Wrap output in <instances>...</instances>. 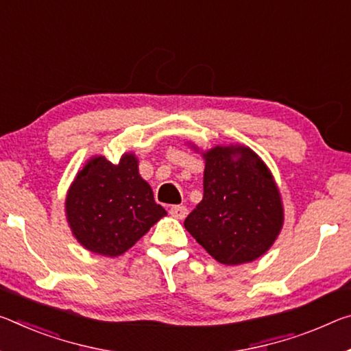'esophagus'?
<instances>
[{
  "instance_id": "34e87169",
  "label": "esophagus",
  "mask_w": 351,
  "mask_h": 351,
  "mask_svg": "<svg viewBox=\"0 0 351 351\" xmlns=\"http://www.w3.org/2000/svg\"><path fill=\"white\" fill-rule=\"evenodd\" d=\"M170 214H171V217H175V219L182 220L187 215V208H186V206H181V204L171 206Z\"/></svg>"
}]
</instances>
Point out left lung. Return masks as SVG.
Here are the masks:
<instances>
[{"label":"left lung","instance_id":"8db88e82","mask_svg":"<svg viewBox=\"0 0 351 351\" xmlns=\"http://www.w3.org/2000/svg\"><path fill=\"white\" fill-rule=\"evenodd\" d=\"M204 159L203 199L184 228L215 261L253 263L274 245L285 225L280 189L267 164L239 143L199 152Z\"/></svg>","mask_w":351,"mask_h":351}]
</instances>
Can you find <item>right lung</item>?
I'll use <instances>...</instances> for the list:
<instances>
[{"instance_id":"right-lung-1","label":"right lung","mask_w":351,"mask_h":351,"mask_svg":"<svg viewBox=\"0 0 351 351\" xmlns=\"http://www.w3.org/2000/svg\"><path fill=\"white\" fill-rule=\"evenodd\" d=\"M153 191L138 173L132 152L112 164L92 156L66 191L65 217L71 234L88 252L115 258L123 254L165 217Z\"/></svg>"}]
</instances>
